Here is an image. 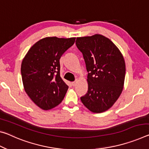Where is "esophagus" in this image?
<instances>
[{
  "mask_svg": "<svg viewBox=\"0 0 149 149\" xmlns=\"http://www.w3.org/2000/svg\"><path fill=\"white\" fill-rule=\"evenodd\" d=\"M72 86H76V84H77V81H73L72 83Z\"/></svg>",
  "mask_w": 149,
  "mask_h": 149,
  "instance_id": "esophagus-1",
  "label": "esophagus"
}]
</instances>
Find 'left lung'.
I'll return each instance as SVG.
<instances>
[{"mask_svg":"<svg viewBox=\"0 0 149 149\" xmlns=\"http://www.w3.org/2000/svg\"><path fill=\"white\" fill-rule=\"evenodd\" d=\"M75 44L86 65L88 91L81 97L83 104L93 113L108 110L123 89L125 63L121 52L101 34L77 38Z\"/></svg>","mask_w":149,"mask_h":149,"instance_id":"1","label":"left lung"}]
</instances>
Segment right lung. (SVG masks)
<instances>
[{"mask_svg":"<svg viewBox=\"0 0 149 149\" xmlns=\"http://www.w3.org/2000/svg\"><path fill=\"white\" fill-rule=\"evenodd\" d=\"M75 38L46 37L30 48L21 65L24 88L32 101L44 110L62 102L68 86L60 77V59Z\"/></svg>","mask_w":149,"mask_h":149,"instance_id":"add662e5","label":"right lung"}]
</instances>
